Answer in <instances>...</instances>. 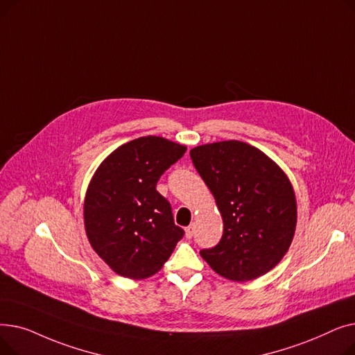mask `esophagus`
Masks as SVG:
<instances>
[{
	"label": "esophagus",
	"mask_w": 355,
	"mask_h": 355,
	"mask_svg": "<svg viewBox=\"0 0 355 355\" xmlns=\"http://www.w3.org/2000/svg\"><path fill=\"white\" fill-rule=\"evenodd\" d=\"M194 230H196V226H194V225H190L189 227H185V237L191 239V237L194 236Z\"/></svg>",
	"instance_id": "1"
}]
</instances>
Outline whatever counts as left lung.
<instances>
[{
  "mask_svg": "<svg viewBox=\"0 0 355 355\" xmlns=\"http://www.w3.org/2000/svg\"><path fill=\"white\" fill-rule=\"evenodd\" d=\"M197 173L213 193L225 230L200 254L220 276L246 282L273 269L288 252L296 227L292 185L269 157L240 141L190 151Z\"/></svg>",
  "mask_w": 355,
  "mask_h": 355,
  "instance_id": "8db88e82",
  "label": "left lung"
}]
</instances>
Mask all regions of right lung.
<instances>
[{
	"label": "right lung",
	"mask_w": 355,
	"mask_h": 355,
	"mask_svg": "<svg viewBox=\"0 0 355 355\" xmlns=\"http://www.w3.org/2000/svg\"><path fill=\"white\" fill-rule=\"evenodd\" d=\"M185 151L168 139L142 137L115 149L93 175L85 200L86 234L118 275L153 276L182 239L157 182Z\"/></svg>",
	"instance_id": "1"
}]
</instances>
